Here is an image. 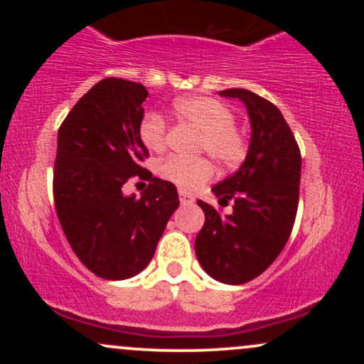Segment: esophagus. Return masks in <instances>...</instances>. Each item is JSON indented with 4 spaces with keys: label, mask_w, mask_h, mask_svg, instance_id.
Instances as JSON below:
<instances>
[{
    "label": "esophagus",
    "mask_w": 364,
    "mask_h": 364,
    "mask_svg": "<svg viewBox=\"0 0 364 364\" xmlns=\"http://www.w3.org/2000/svg\"><path fill=\"white\" fill-rule=\"evenodd\" d=\"M179 202H181V205H191L195 202V198L191 195L185 193V191H179Z\"/></svg>",
    "instance_id": "esophagus-1"
}]
</instances>
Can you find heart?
Instances as JSON below:
<instances>
[{"instance_id":"obj_1","label":"heart","mask_w":364,"mask_h":364,"mask_svg":"<svg viewBox=\"0 0 364 364\" xmlns=\"http://www.w3.org/2000/svg\"><path fill=\"white\" fill-rule=\"evenodd\" d=\"M174 114L200 129L198 152H207L220 168H236L248 152L246 135L236 127V114L228 104L205 95L178 99L173 104ZM139 136L152 152L166 147L168 124L156 112H149L140 121ZM159 176L173 183L181 191H195L214 176L212 162L205 157L181 159L171 156L159 164Z\"/></svg>"}]
</instances>
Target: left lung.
<instances>
[{
	"instance_id": "1",
	"label": "left lung",
	"mask_w": 364,
	"mask_h": 364,
	"mask_svg": "<svg viewBox=\"0 0 364 364\" xmlns=\"http://www.w3.org/2000/svg\"><path fill=\"white\" fill-rule=\"evenodd\" d=\"M252 123V141L240 169L212 188L219 203L235 202L223 215L198 200L205 224L195 240L203 270L224 284H245L265 272L289 240L299 202L301 152L282 112L252 90L228 89Z\"/></svg>"
}]
</instances>
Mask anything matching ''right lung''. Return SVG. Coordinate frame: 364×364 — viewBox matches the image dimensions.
I'll list each match as a JSON object with an SVG mask.
<instances>
[{
    "mask_svg": "<svg viewBox=\"0 0 364 364\" xmlns=\"http://www.w3.org/2000/svg\"><path fill=\"white\" fill-rule=\"evenodd\" d=\"M147 95L141 83L104 78L75 104L58 132V219L78 260L107 281L129 279L149 265L179 205L176 186L140 166L149 157L139 136ZM133 177L149 181L140 199L120 191Z\"/></svg>",
    "mask_w": 364,
    "mask_h": 364,
    "instance_id": "obj_1",
    "label": "right lung"
}]
</instances>
